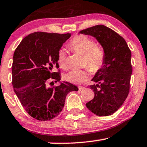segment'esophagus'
Wrapping results in <instances>:
<instances>
[{"label": "esophagus", "instance_id": "esophagus-1", "mask_svg": "<svg viewBox=\"0 0 147 147\" xmlns=\"http://www.w3.org/2000/svg\"><path fill=\"white\" fill-rule=\"evenodd\" d=\"M84 88H85L84 87L79 86V90H84Z\"/></svg>", "mask_w": 147, "mask_h": 147}]
</instances>
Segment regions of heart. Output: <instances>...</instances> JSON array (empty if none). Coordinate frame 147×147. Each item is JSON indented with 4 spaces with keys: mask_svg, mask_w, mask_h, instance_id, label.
Returning <instances> with one entry per match:
<instances>
[{
    "mask_svg": "<svg viewBox=\"0 0 147 147\" xmlns=\"http://www.w3.org/2000/svg\"><path fill=\"white\" fill-rule=\"evenodd\" d=\"M69 46L77 53L84 55L85 63L93 73H97L102 68L105 63V51L90 37L84 34L77 35L70 40ZM57 61L61 68H66V53L63 49L58 51ZM65 77L71 83H82L89 78V72L87 70H72Z\"/></svg>",
    "mask_w": 147,
    "mask_h": 147,
    "instance_id": "heart-1",
    "label": "heart"
}]
</instances>
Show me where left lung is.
Wrapping results in <instances>:
<instances>
[{"mask_svg":"<svg viewBox=\"0 0 147 147\" xmlns=\"http://www.w3.org/2000/svg\"><path fill=\"white\" fill-rule=\"evenodd\" d=\"M79 33L95 37L105 53V65L92 80L95 84L90 86L94 98L86 107L98 116H109L121 107L129 94L132 73L131 51L123 37L104 25Z\"/></svg>","mask_w":147,"mask_h":147,"instance_id":"left-lung-1","label":"left lung"}]
</instances>
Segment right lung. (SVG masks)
Listing matches in <instances>:
<instances>
[{"label": "right lung", "instance_id": "obj_1", "mask_svg": "<svg viewBox=\"0 0 147 147\" xmlns=\"http://www.w3.org/2000/svg\"><path fill=\"white\" fill-rule=\"evenodd\" d=\"M71 34L36 32L22 40L13 54L12 84L25 111L35 119L49 121L60 114L68 93L78 91L68 82L49 87L52 80L60 82L57 53ZM53 83L51 81V83Z\"/></svg>", "mask_w": 147, "mask_h": 147}]
</instances>
